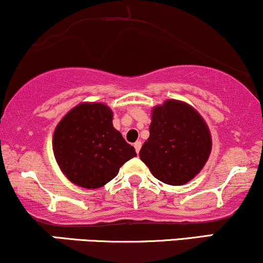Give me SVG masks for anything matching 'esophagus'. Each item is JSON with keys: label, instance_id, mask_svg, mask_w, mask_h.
Masks as SVG:
<instances>
[{"label": "esophagus", "instance_id": "34e87169", "mask_svg": "<svg viewBox=\"0 0 263 263\" xmlns=\"http://www.w3.org/2000/svg\"><path fill=\"white\" fill-rule=\"evenodd\" d=\"M134 147H135V151L139 154V151L141 149V141H137V143H134Z\"/></svg>", "mask_w": 263, "mask_h": 263}]
</instances>
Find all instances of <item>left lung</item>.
<instances>
[{"mask_svg": "<svg viewBox=\"0 0 263 263\" xmlns=\"http://www.w3.org/2000/svg\"><path fill=\"white\" fill-rule=\"evenodd\" d=\"M149 130L139 156L157 180L181 186L204 167L212 151L211 132L190 104L167 100L154 107Z\"/></svg>", "mask_w": 263, "mask_h": 263, "instance_id": "left-lung-1", "label": "left lung"}]
</instances>
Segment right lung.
Segmentation results:
<instances>
[{"instance_id":"obj_1","label":"right lung","mask_w":263,"mask_h":263,"mask_svg":"<svg viewBox=\"0 0 263 263\" xmlns=\"http://www.w3.org/2000/svg\"><path fill=\"white\" fill-rule=\"evenodd\" d=\"M113 112L103 103H80L59 122L52 150L59 167L76 186L95 190L118 175L137 156L113 126Z\"/></svg>"}]
</instances>
